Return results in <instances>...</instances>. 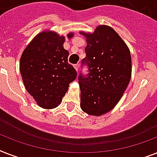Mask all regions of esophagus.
Returning a JSON list of instances; mask_svg holds the SVG:
<instances>
[{
  "label": "esophagus",
  "instance_id": "obj_1",
  "mask_svg": "<svg viewBox=\"0 0 157 157\" xmlns=\"http://www.w3.org/2000/svg\"><path fill=\"white\" fill-rule=\"evenodd\" d=\"M74 67H75V69H76V71L78 72V69H79V65L78 64H75L74 65Z\"/></svg>",
  "mask_w": 157,
  "mask_h": 157
}]
</instances>
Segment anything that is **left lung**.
I'll return each mask as SVG.
<instances>
[{"mask_svg":"<svg viewBox=\"0 0 157 157\" xmlns=\"http://www.w3.org/2000/svg\"><path fill=\"white\" fill-rule=\"evenodd\" d=\"M86 37V56L82 66L86 76L78 77L81 107L91 116H101L121 98L131 78V55L128 46L109 26L100 25L93 33L81 32Z\"/></svg>","mask_w":157,"mask_h":157,"instance_id":"left-lung-1","label":"left lung"}]
</instances>
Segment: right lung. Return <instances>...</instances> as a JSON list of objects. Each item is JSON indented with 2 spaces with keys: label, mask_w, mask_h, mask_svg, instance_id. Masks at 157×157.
I'll list each match as a JSON object with an SVG mask.
<instances>
[{
  "label": "right lung",
  "mask_w": 157,
  "mask_h": 157,
  "mask_svg": "<svg viewBox=\"0 0 157 157\" xmlns=\"http://www.w3.org/2000/svg\"><path fill=\"white\" fill-rule=\"evenodd\" d=\"M68 33L67 38L73 37ZM65 37L53 31L39 33L23 50L19 68L26 90L38 106L52 109L60 104L76 71L67 62Z\"/></svg>",
  "instance_id": "right-lung-1"
}]
</instances>
